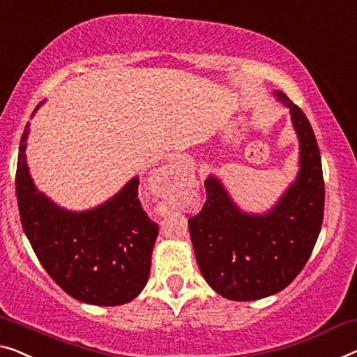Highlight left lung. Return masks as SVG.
Here are the masks:
<instances>
[{
	"mask_svg": "<svg viewBox=\"0 0 357 357\" xmlns=\"http://www.w3.org/2000/svg\"><path fill=\"white\" fill-rule=\"evenodd\" d=\"M274 98L290 110L300 155L294 183L268 211L238 206L216 174L205 179L204 208L189 218L197 264L218 295L253 301L279 294L311 257L324 218V178L314 131L282 91Z\"/></svg>",
	"mask_w": 357,
	"mask_h": 357,
	"instance_id": "8db88e82",
	"label": "left lung"
}]
</instances>
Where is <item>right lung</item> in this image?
Wrapping results in <instances>:
<instances>
[{
    "label": "right lung",
    "mask_w": 357,
    "mask_h": 357,
    "mask_svg": "<svg viewBox=\"0 0 357 357\" xmlns=\"http://www.w3.org/2000/svg\"><path fill=\"white\" fill-rule=\"evenodd\" d=\"M29 126L19 146L15 194L24 232L43 268L82 303L119 306L135 300L149 280L158 236V226L137 199L139 178L94 208H63L31 179L25 153Z\"/></svg>",
    "instance_id": "add662e5"
}]
</instances>
